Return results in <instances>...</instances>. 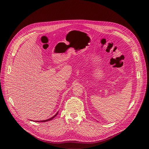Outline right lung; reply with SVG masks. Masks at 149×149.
<instances>
[{
	"instance_id": "right-lung-1",
	"label": "right lung",
	"mask_w": 149,
	"mask_h": 149,
	"mask_svg": "<svg viewBox=\"0 0 149 149\" xmlns=\"http://www.w3.org/2000/svg\"><path fill=\"white\" fill-rule=\"evenodd\" d=\"M57 114H58V112L54 116H53L52 118H48V119H47V120H41V121H37L38 122H48V121H49V120H52L53 118H54L57 115ZM35 122H36V121H35Z\"/></svg>"
}]
</instances>
